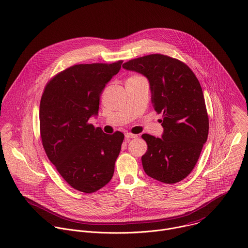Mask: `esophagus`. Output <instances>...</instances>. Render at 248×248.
Wrapping results in <instances>:
<instances>
[{"label":"esophagus","mask_w":248,"mask_h":248,"mask_svg":"<svg viewBox=\"0 0 248 248\" xmlns=\"http://www.w3.org/2000/svg\"><path fill=\"white\" fill-rule=\"evenodd\" d=\"M137 137H138L137 135H134V134H131V133H126V134H125V139H127V140L136 139Z\"/></svg>","instance_id":"obj_1"}]
</instances>
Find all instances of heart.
<instances>
[{
  "mask_svg": "<svg viewBox=\"0 0 248 248\" xmlns=\"http://www.w3.org/2000/svg\"><path fill=\"white\" fill-rule=\"evenodd\" d=\"M138 77H140V76H133V77H131V78H138Z\"/></svg>",
  "mask_w": 248,
  "mask_h": 248,
  "instance_id": "b5f03b06",
  "label": "heart"
}]
</instances>
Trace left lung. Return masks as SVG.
I'll return each instance as SVG.
<instances>
[{"label":"left lung","instance_id":"1","mask_svg":"<svg viewBox=\"0 0 248 248\" xmlns=\"http://www.w3.org/2000/svg\"><path fill=\"white\" fill-rule=\"evenodd\" d=\"M122 67L145 76L154 109L163 112L162 139L143 134L145 173L165 184L185 179L194 168L209 133V117L199 81L184 62L161 54L131 60Z\"/></svg>","mask_w":248,"mask_h":248}]
</instances>
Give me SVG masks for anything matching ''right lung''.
<instances>
[{"label": "right lung", "mask_w": 248, "mask_h": 248, "mask_svg": "<svg viewBox=\"0 0 248 248\" xmlns=\"http://www.w3.org/2000/svg\"><path fill=\"white\" fill-rule=\"evenodd\" d=\"M122 61L77 64L46 84L40 101L42 145L50 162L75 189L95 192L112 178L124 135L105 134L88 119L98 114L100 96Z\"/></svg>", "instance_id": "right-lung-1"}]
</instances>
